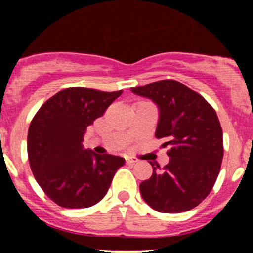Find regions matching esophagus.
Returning a JSON list of instances; mask_svg holds the SVG:
<instances>
[{"mask_svg":"<svg viewBox=\"0 0 253 253\" xmlns=\"http://www.w3.org/2000/svg\"><path fill=\"white\" fill-rule=\"evenodd\" d=\"M138 160L136 159V158H132V157H126V163L127 164H134V163H137Z\"/></svg>","mask_w":253,"mask_h":253,"instance_id":"esophagus-1","label":"esophagus"}]
</instances>
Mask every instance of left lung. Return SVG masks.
Wrapping results in <instances>:
<instances>
[{"label":"left lung","mask_w":253,"mask_h":253,"mask_svg":"<svg viewBox=\"0 0 253 253\" xmlns=\"http://www.w3.org/2000/svg\"><path fill=\"white\" fill-rule=\"evenodd\" d=\"M159 108L155 137L169 147V164H153V175L139 185L143 200L162 213L195 208L209 195L223 160V131L208 101L172 79L131 88Z\"/></svg>","instance_id":"1"}]
</instances>
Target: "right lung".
<instances>
[{"label": "right lung", "mask_w": 253, "mask_h": 253, "mask_svg": "<svg viewBox=\"0 0 253 253\" xmlns=\"http://www.w3.org/2000/svg\"><path fill=\"white\" fill-rule=\"evenodd\" d=\"M121 94L73 86L51 96L35 114L28 131V159L37 182L56 205H96L125 164L124 158L95 154L82 143L86 127Z\"/></svg>", "instance_id": "add662e5"}]
</instances>
